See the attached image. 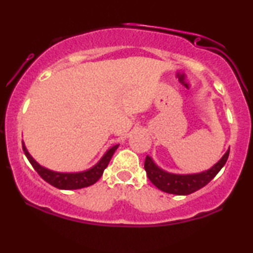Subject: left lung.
<instances>
[{
	"instance_id": "left-lung-1",
	"label": "left lung",
	"mask_w": 253,
	"mask_h": 253,
	"mask_svg": "<svg viewBox=\"0 0 253 253\" xmlns=\"http://www.w3.org/2000/svg\"><path fill=\"white\" fill-rule=\"evenodd\" d=\"M228 155L229 149L213 167L196 173L168 172L159 168L152 157L150 156H147L145 159L144 167L149 179L158 189L168 194H175V195H189V194L201 189L216 176V173L222 169V167L227 162Z\"/></svg>"
}]
</instances>
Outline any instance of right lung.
I'll use <instances>...</instances> for the list:
<instances>
[{
	"label": "right lung",
	"mask_w": 253,
	"mask_h": 253,
	"mask_svg": "<svg viewBox=\"0 0 253 253\" xmlns=\"http://www.w3.org/2000/svg\"><path fill=\"white\" fill-rule=\"evenodd\" d=\"M119 145L120 144L114 145V146H112L110 149L107 150L106 153L101 157L100 161H98L95 165H92L91 168L83 171H77V172H58V171L50 170L47 169V168L42 167V165H40L36 159L31 156V153L28 152L24 141H22V150H24L25 155L27 157L28 161H30L32 167H33L34 170L39 173L43 181L50 183L51 185L58 188V189L74 190L89 187V185H92L94 183H96L98 179H100L104 169L108 167L110 159H112L113 155H114V152L117 151Z\"/></svg>",
	"instance_id": "1"
}]
</instances>
